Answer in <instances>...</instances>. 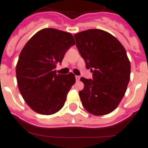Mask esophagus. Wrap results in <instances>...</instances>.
Segmentation results:
<instances>
[{"label":"esophagus","instance_id":"1","mask_svg":"<svg viewBox=\"0 0 148 148\" xmlns=\"http://www.w3.org/2000/svg\"><path fill=\"white\" fill-rule=\"evenodd\" d=\"M80 77L79 75H76L75 76V79H76V80H77V81H78V80H80Z\"/></svg>","mask_w":148,"mask_h":148}]
</instances>
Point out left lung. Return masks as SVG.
Segmentation results:
<instances>
[{
    "label": "left lung",
    "mask_w": 148,
    "mask_h": 148,
    "mask_svg": "<svg viewBox=\"0 0 148 148\" xmlns=\"http://www.w3.org/2000/svg\"><path fill=\"white\" fill-rule=\"evenodd\" d=\"M76 47L93 73V80L82 77L84 88L79 92L83 107L96 116L108 114L119 106L130 78V62L123 45L101 29L74 34Z\"/></svg>",
    "instance_id": "8db88e82"
}]
</instances>
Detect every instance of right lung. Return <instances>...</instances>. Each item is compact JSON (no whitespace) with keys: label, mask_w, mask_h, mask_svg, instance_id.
Segmentation results:
<instances>
[{"label":"right lung","mask_w":148,"mask_h":148,"mask_svg":"<svg viewBox=\"0 0 148 148\" xmlns=\"http://www.w3.org/2000/svg\"><path fill=\"white\" fill-rule=\"evenodd\" d=\"M75 44L71 33L47 28L36 32L21 50L16 68L17 84L25 102L36 113L53 114L65 104L75 77L72 73L57 74L55 69Z\"/></svg>","instance_id":"right-lung-1"}]
</instances>
